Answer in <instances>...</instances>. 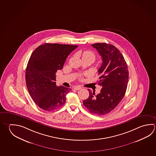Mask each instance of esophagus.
<instances>
[{"mask_svg":"<svg viewBox=\"0 0 156 156\" xmlns=\"http://www.w3.org/2000/svg\"><path fill=\"white\" fill-rule=\"evenodd\" d=\"M74 89L76 90H79L82 89V87L81 86H76V87H74Z\"/></svg>","mask_w":156,"mask_h":156,"instance_id":"obj_1","label":"esophagus"}]
</instances>
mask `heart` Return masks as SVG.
<instances>
[{
    "label": "heart",
    "instance_id": "1",
    "mask_svg": "<svg viewBox=\"0 0 156 156\" xmlns=\"http://www.w3.org/2000/svg\"><path fill=\"white\" fill-rule=\"evenodd\" d=\"M83 57H89L92 58L93 59H94L95 54L92 51H86L83 53Z\"/></svg>",
    "mask_w": 156,
    "mask_h": 156
}]
</instances>
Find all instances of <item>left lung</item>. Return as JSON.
<instances>
[{"label":"left lung","mask_w":156,"mask_h":156,"mask_svg":"<svg viewBox=\"0 0 156 156\" xmlns=\"http://www.w3.org/2000/svg\"><path fill=\"white\" fill-rule=\"evenodd\" d=\"M101 55L102 64L98 69V85L102 88L99 94L89 91V97L83 104L91 113L102 115L110 113L124 96L129 80L128 65L119 49L112 44H92Z\"/></svg>","instance_id":"obj_1"}]
</instances>
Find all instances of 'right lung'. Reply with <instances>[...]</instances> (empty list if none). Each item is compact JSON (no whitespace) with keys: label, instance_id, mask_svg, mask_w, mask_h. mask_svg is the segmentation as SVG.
<instances>
[{"label":"right lung","instance_id":"add662e5","mask_svg":"<svg viewBox=\"0 0 156 156\" xmlns=\"http://www.w3.org/2000/svg\"><path fill=\"white\" fill-rule=\"evenodd\" d=\"M77 45L45 43L32 53L26 70V83L35 103L44 111L62 107L65 95L71 89L56 85L57 70L62 69L66 59Z\"/></svg>","mask_w":156,"mask_h":156}]
</instances>
